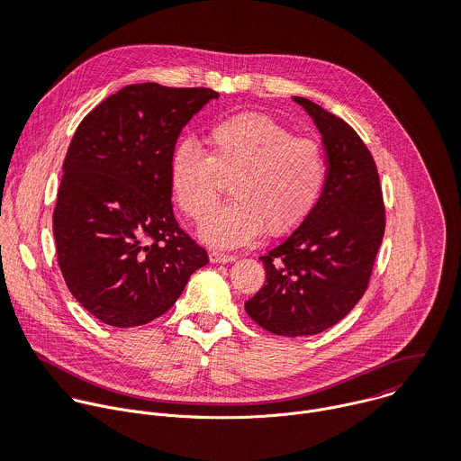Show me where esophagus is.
Returning <instances> with one entry per match:
<instances>
[{
  "instance_id": "obj_1",
  "label": "esophagus",
  "mask_w": 461,
  "mask_h": 461,
  "mask_svg": "<svg viewBox=\"0 0 461 461\" xmlns=\"http://www.w3.org/2000/svg\"><path fill=\"white\" fill-rule=\"evenodd\" d=\"M210 260L213 262V265H224V262L235 260V255L224 253V251H212V253H210Z\"/></svg>"
}]
</instances>
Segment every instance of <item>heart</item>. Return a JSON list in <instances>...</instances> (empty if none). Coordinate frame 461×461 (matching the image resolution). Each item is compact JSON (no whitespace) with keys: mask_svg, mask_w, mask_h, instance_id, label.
Instances as JSON below:
<instances>
[{"mask_svg":"<svg viewBox=\"0 0 461 461\" xmlns=\"http://www.w3.org/2000/svg\"><path fill=\"white\" fill-rule=\"evenodd\" d=\"M208 153L180 140L169 160V185L178 208L201 221L216 205L221 180H232L234 201L203 221L199 235L233 248L265 231L279 237L315 210L328 180L319 142L295 137L268 114L244 113L212 125Z\"/></svg>","mask_w":461,"mask_h":461,"instance_id":"heart-1","label":"heart"}]
</instances>
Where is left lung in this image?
Wrapping results in <instances>:
<instances>
[{"label":"left lung","mask_w":461,"mask_h":461,"mask_svg":"<svg viewBox=\"0 0 461 461\" xmlns=\"http://www.w3.org/2000/svg\"><path fill=\"white\" fill-rule=\"evenodd\" d=\"M313 118L328 180L310 217L260 260L267 283L244 303L265 330L313 336L339 322L363 297L384 233V204L372 153L339 116L294 96Z\"/></svg>","instance_id":"left-lung-1"}]
</instances>
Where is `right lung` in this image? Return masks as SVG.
I'll use <instances>...</instances> for the list:
<instances>
[{"instance_id":"add662e5","label":"right lung","mask_w":461,"mask_h":461,"mask_svg":"<svg viewBox=\"0 0 461 461\" xmlns=\"http://www.w3.org/2000/svg\"><path fill=\"white\" fill-rule=\"evenodd\" d=\"M213 98L204 87L127 86L77 129L52 233L65 285L105 324L160 317L210 262L173 215L169 160L182 127Z\"/></svg>"}]
</instances>
